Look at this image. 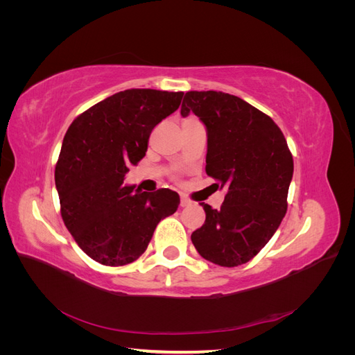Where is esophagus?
Here are the masks:
<instances>
[{
  "mask_svg": "<svg viewBox=\"0 0 355 355\" xmlns=\"http://www.w3.org/2000/svg\"><path fill=\"white\" fill-rule=\"evenodd\" d=\"M191 204H192V201H191L189 198L180 197V206H182V207H188V206H191Z\"/></svg>",
  "mask_w": 355,
  "mask_h": 355,
  "instance_id": "1",
  "label": "esophagus"
}]
</instances>
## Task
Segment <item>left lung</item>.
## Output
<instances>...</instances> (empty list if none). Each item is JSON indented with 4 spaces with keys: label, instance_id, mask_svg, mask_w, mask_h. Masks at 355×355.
Segmentation results:
<instances>
[{
    "label": "left lung",
    "instance_id": "obj_1",
    "mask_svg": "<svg viewBox=\"0 0 355 355\" xmlns=\"http://www.w3.org/2000/svg\"><path fill=\"white\" fill-rule=\"evenodd\" d=\"M191 111L207 130L206 173L227 188L220 210L201 202L206 220L191 240L204 259L239 266L259 253L280 227L293 157L280 127L237 96L188 92L180 114Z\"/></svg>",
    "mask_w": 355,
    "mask_h": 355
}]
</instances>
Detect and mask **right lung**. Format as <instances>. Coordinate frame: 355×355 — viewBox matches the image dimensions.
<instances>
[{
  "label": "right lung",
  "mask_w": 355,
  "mask_h": 355,
  "mask_svg": "<svg viewBox=\"0 0 355 355\" xmlns=\"http://www.w3.org/2000/svg\"><path fill=\"white\" fill-rule=\"evenodd\" d=\"M184 92L130 89L78 115L63 137L55 170L60 213L80 249L108 266L132 263L180 198L171 189L124 185L145 157L153 128L173 114Z\"/></svg>",
  "instance_id": "1"
}]
</instances>
